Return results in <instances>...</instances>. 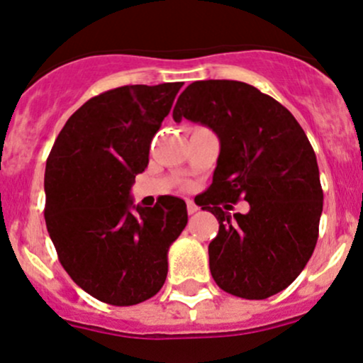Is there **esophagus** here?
Returning <instances> with one entry per match:
<instances>
[{"mask_svg": "<svg viewBox=\"0 0 363 363\" xmlns=\"http://www.w3.org/2000/svg\"><path fill=\"white\" fill-rule=\"evenodd\" d=\"M186 205H188V212H189V213H196V212H198V205L194 203L193 200L186 201Z\"/></svg>", "mask_w": 363, "mask_h": 363, "instance_id": "obj_1", "label": "esophagus"}]
</instances>
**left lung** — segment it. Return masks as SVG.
<instances>
[{"mask_svg":"<svg viewBox=\"0 0 363 363\" xmlns=\"http://www.w3.org/2000/svg\"><path fill=\"white\" fill-rule=\"evenodd\" d=\"M172 116L219 137L212 184L198 201L219 220L208 245L216 284L243 299L287 289L315 250L323 207L318 163L301 125L273 97L233 79L191 83ZM240 197L250 201L247 214L218 207Z\"/></svg>","mask_w":363,"mask_h":363,"instance_id":"obj_1","label":"left lung"}]
</instances>
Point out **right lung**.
Masks as SVG:
<instances>
[{
  "label": "right lung",
  "mask_w": 363,
  "mask_h": 363,
  "mask_svg": "<svg viewBox=\"0 0 363 363\" xmlns=\"http://www.w3.org/2000/svg\"><path fill=\"white\" fill-rule=\"evenodd\" d=\"M182 83L127 85L91 97L66 121L45 169V220L76 285L113 306L163 287L167 254L188 224L184 200L133 205L135 175Z\"/></svg>",
  "instance_id": "obj_1"
}]
</instances>
